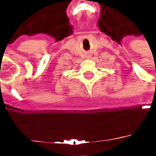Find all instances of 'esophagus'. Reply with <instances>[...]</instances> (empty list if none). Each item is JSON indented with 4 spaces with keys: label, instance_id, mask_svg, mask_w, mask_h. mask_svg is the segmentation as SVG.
<instances>
[{
    "label": "esophagus",
    "instance_id": "obj_1",
    "mask_svg": "<svg viewBox=\"0 0 156 156\" xmlns=\"http://www.w3.org/2000/svg\"><path fill=\"white\" fill-rule=\"evenodd\" d=\"M87 58H88V56H87Z\"/></svg>",
    "mask_w": 156,
    "mask_h": 156
}]
</instances>
